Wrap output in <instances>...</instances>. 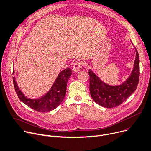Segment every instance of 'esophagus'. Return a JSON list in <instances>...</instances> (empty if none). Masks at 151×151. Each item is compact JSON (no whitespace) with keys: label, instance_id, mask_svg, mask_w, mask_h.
<instances>
[{"label":"esophagus","instance_id":"1","mask_svg":"<svg viewBox=\"0 0 151 151\" xmlns=\"http://www.w3.org/2000/svg\"><path fill=\"white\" fill-rule=\"evenodd\" d=\"M82 69V63L80 62H76L73 66V71L75 72H78Z\"/></svg>","mask_w":151,"mask_h":151}]
</instances>
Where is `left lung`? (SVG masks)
Returning a JSON list of instances; mask_svg holds the SVG:
<instances>
[{"instance_id":"left-lung-1","label":"left lung","mask_w":151,"mask_h":151,"mask_svg":"<svg viewBox=\"0 0 151 151\" xmlns=\"http://www.w3.org/2000/svg\"><path fill=\"white\" fill-rule=\"evenodd\" d=\"M135 49L136 56L133 71L129 78L122 85H109L100 80L91 70H89L90 93L96 103L109 109L118 107L136 89L139 80L140 67L139 54Z\"/></svg>"}]
</instances>
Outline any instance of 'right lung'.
<instances>
[{
	"label": "right lung",
	"instance_id": "add662e5",
	"mask_svg": "<svg viewBox=\"0 0 151 151\" xmlns=\"http://www.w3.org/2000/svg\"><path fill=\"white\" fill-rule=\"evenodd\" d=\"M71 75L72 71L69 68L62 70L50 91L38 99L27 98L18 88L15 77L13 78V82L15 92L22 103L37 111L45 113L53 110L62 103L66 93L67 83Z\"/></svg>",
	"mask_w": 151,
	"mask_h": 151
}]
</instances>
